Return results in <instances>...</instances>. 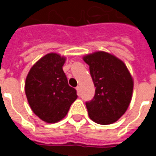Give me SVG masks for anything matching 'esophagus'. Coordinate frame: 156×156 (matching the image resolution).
<instances>
[{"instance_id":"esophagus-1","label":"esophagus","mask_w":156,"mask_h":156,"mask_svg":"<svg viewBox=\"0 0 156 156\" xmlns=\"http://www.w3.org/2000/svg\"><path fill=\"white\" fill-rule=\"evenodd\" d=\"M76 90H77V92H78V95L80 94V87H79V86H78V87L76 88Z\"/></svg>"}]
</instances>
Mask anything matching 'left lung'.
Here are the masks:
<instances>
[{
	"mask_svg": "<svg viewBox=\"0 0 156 156\" xmlns=\"http://www.w3.org/2000/svg\"><path fill=\"white\" fill-rule=\"evenodd\" d=\"M95 89L94 97L86 102L88 115L99 124L115 123L130 104L134 82L127 67L120 59L105 51L83 57Z\"/></svg>",
	"mask_w": 156,
	"mask_h": 156,
	"instance_id": "1",
	"label": "left lung"
}]
</instances>
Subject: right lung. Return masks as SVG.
Instances as JSON below:
<instances>
[{"label": "right lung", "instance_id": "right-lung-1", "mask_svg": "<svg viewBox=\"0 0 156 156\" xmlns=\"http://www.w3.org/2000/svg\"><path fill=\"white\" fill-rule=\"evenodd\" d=\"M65 60L58 53L45 55L32 66L26 78L25 92L30 107L49 124L62 119L78 98L62 70Z\"/></svg>", "mask_w": 156, "mask_h": 156}]
</instances>
